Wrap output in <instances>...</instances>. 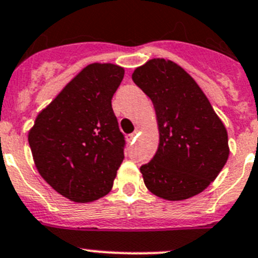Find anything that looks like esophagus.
Returning <instances> with one entry per match:
<instances>
[{"label":"esophagus","mask_w":258,"mask_h":258,"mask_svg":"<svg viewBox=\"0 0 258 258\" xmlns=\"http://www.w3.org/2000/svg\"><path fill=\"white\" fill-rule=\"evenodd\" d=\"M138 133H139V127H136V131H134L132 134H129V136H127V141L133 142L134 139H136L137 137H138Z\"/></svg>","instance_id":"obj_1"}]
</instances>
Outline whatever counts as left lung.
Returning a JSON list of instances; mask_svg holds the SVG:
<instances>
[{
  "mask_svg": "<svg viewBox=\"0 0 258 258\" xmlns=\"http://www.w3.org/2000/svg\"><path fill=\"white\" fill-rule=\"evenodd\" d=\"M132 78L153 102L158 124V149L141 167L147 188L170 201L198 195L227 163L224 124L195 80L172 60H148Z\"/></svg>",
  "mask_w": 258,
  "mask_h": 258,
  "instance_id": "obj_1",
  "label": "left lung"
}]
</instances>
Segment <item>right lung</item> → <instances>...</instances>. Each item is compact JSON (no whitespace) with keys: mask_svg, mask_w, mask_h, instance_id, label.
<instances>
[{"mask_svg":"<svg viewBox=\"0 0 258 258\" xmlns=\"http://www.w3.org/2000/svg\"><path fill=\"white\" fill-rule=\"evenodd\" d=\"M124 68L92 63L39 112L29 144L41 177L64 198L91 203L111 190L124 159V136L111 99Z\"/></svg>","mask_w":258,"mask_h":258,"instance_id":"right-lung-1","label":"right lung"}]
</instances>
